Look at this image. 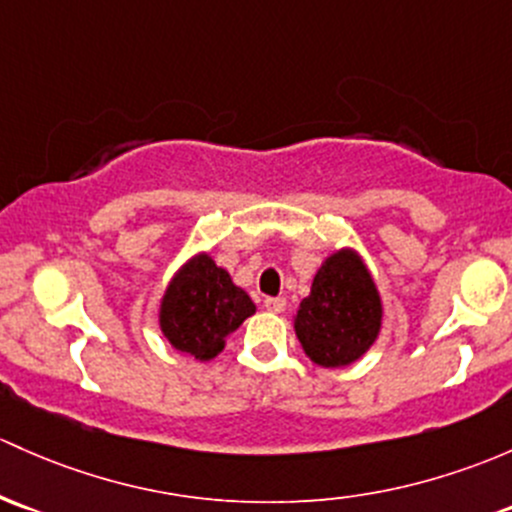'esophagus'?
I'll list each match as a JSON object with an SVG mask.
<instances>
[{
  "label": "esophagus",
  "mask_w": 512,
  "mask_h": 512,
  "mask_svg": "<svg viewBox=\"0 0 512 512\" xmlns=\"http://www.w3.org/2000/svg\"><path fill=\"white\" fill-rule=\"evenodd\" d=\"M265 309L272 311V314H282V311L287 309V299H282V297H267V299H265Z\"/></svg>",
  "instance_id": "obj_1"
}]
</instances>
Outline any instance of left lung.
I'll return each mask as SVG.
<instances>
[{"label": "left lung", "mask_w": 512, "mask_h": 512, "mask_svg": "<svg viewBox=\"0 0 512 512\" xmlns=\"http://www.w3.org/2000/svg\"><path fill=\"white\" fill-rule=\"evenodd\" d=\"M383 306L373 279L351 250L331 255L299 304L297 336L306 355L324 368L353 363L378 338Z\"/></svg>", "instance_id": "obj_1"}]
</instances>
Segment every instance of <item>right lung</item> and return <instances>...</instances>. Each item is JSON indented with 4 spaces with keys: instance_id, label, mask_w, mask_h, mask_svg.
Returning a JSON list of instances; mask_svg holds the SVG:
<instances>
[{
    "instance_id": "1",
    "label": "right lung",
    "mask_w": 512,
    "mask_h": 512,
    "mask_svg": "<svg viewBox=\"0 0 512 512\" xmlns=\"http://www.w3.org/2000/svg\"><path fill=\"white\" fill-rule=\"evenodd\" d=\"M252 299L208 255L196 257L174 277L161 301V331L176 351L211 360L223 351L225 338L247 316Z\"/></svg>"
}]
</instances>
